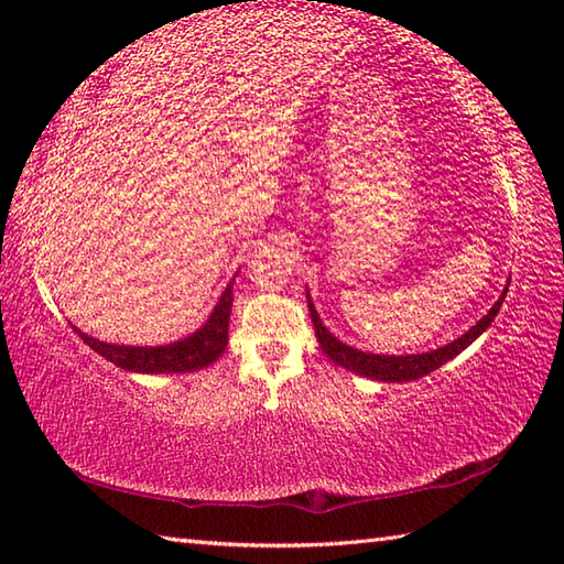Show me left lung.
Instances as JSON below:
<instances>
[{
	"instance_id": "8db88e82",
	"label": "left lung",
	"mask_w": 564,
	"mask_h": 564,
	"mask_svg": "<svg viewBox=\"0 0 564 564\" xmlns=\"http://www.w3.org/2000/svg\"><path fill=\"white\" fill-rule=\"evenodd\" d=\"M509 285L501 293L499 301L492 305V310L477 322L475 327L467 329L463 337H458L455 341L441 346V349L434 351H426V354H410V356H380V354H366V351H358L354 346H346L344 341H339L334 334L322 325V319L317 315V310L310 301L307 295V307H310V317H313V325H315V334H317V341L322 346V351H325L334 364L351 370V373H358L364 378H373V380H382V382H404V380H416L422 376H429L431 370L441 368L443 364H448L453 356H458L460 351H465L467 346H470L480 334L492 325L501 303H505Z\"/></svg>"
}]
</instances>
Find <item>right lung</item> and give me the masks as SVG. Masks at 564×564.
<instances>
[{
    "instance_id": "1",
    "label": "right lung",
    "mask_w": 564,
    "mask_h": 564,
    "mask_svg": "<svg viewBox=\"0 0 564 564\" xmlns=\"http://www.w3.org/2000/svg\"><path fill=\"white\" fill-rule=\"evenodd\" d=\"M232 310V281L227 283L218 305L210 313L208 322L198 332L188 334L186 339L166 344V346H123V344H106L89 337L75 327L82 341L89 349L104 356L106 361L116 364L118 368L133 370V373H191L218 361L227 346V325H230Z\"/></svg>"
}]
</instances>
